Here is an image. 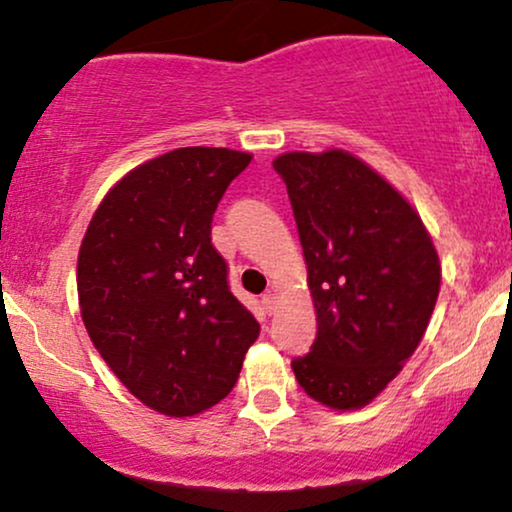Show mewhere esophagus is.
I'll return each mask as SVG.
<instances>
[{"label": "esophagus", "mask_w": 512, "mask_h": 512, "mask_svg": "<svg viewBox=\"0 0 512 512\" xmlns=\"http://www.w3.org/2000/svg\"><path fill=\"white\" fill-rule=\"evenodd\" d=\"M276 303H279V298H276V293L267 291V293H264V296H262V308H264V313L272 315L274 310H276Z\"/></svg>", "instance_id": "1"}]
</instances>
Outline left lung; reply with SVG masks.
<instances>
[{
    "label": "left lung",
    "instance_id": "left-lung-1",
    "mask_svg": "<svg viewBox=\"0 0 512 512\" xmlns=\"http://www.w3.org/2000/svg\"><path fill=\"white\" fill-rule=\"evenodd\" d=\"M286 182L317 315L298 385L337 411L361 409L397 378L424 337L440 262L424 221L383 175L349 151H291Z\"/></svg>",
    "mask_w": 512,
    "mask_h": 512
}]
</instances>
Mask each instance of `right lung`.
Here are the masks:
<instances>
[{
	"instance_id": "add662e5",
	"label": "right lung",
	"mask_w": 512,
	"mask_h": 512,
	"mask_svg": "<svg viewBox=\"0 0 512 512\" xmlns=\"http://www.w3.org/2000/svg\"><path fill=\"white\" fill-rule=\"evenodd\" d=\"M250 154L185 146L129 170L81 240L88 337L120 383L166 416H195L236 385L260 325L228 289L211 219Z\"/></svg>"
}]
</instances>
